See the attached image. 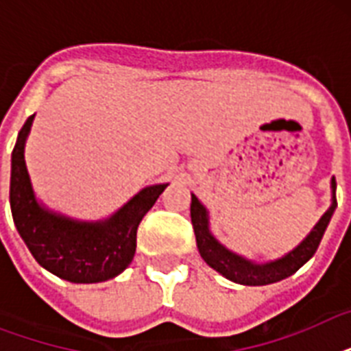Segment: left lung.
Returning <instances> with one entry per match:
<instances>
[{
    "instance_id": "1",
    "label": "left lung",
    "mask_w": 351,
    "mask_h": 351,
    "mask_svg": "<svg viewBox=\"0 0 351 351\" xmlns=\"http://www.w3.org/2000/svg\"><path fill=\"white\" fill-rule=\"evenodd\" d=\"M335 189H337V184H335V178H332V204L326 209V213L313 226V230L302 239V242H299L293 250L288 251L280 258L267 262L250 261L219 242V239L211 233V228H209L208 208L198 200L197 195L191 193V222L195 237H197L198 253L209 267H213L215 271H219L231 282L242 284V286H266V284L278 282L293 275L299 267L304 266L306 262L315 255L322 234L326 231L333 211L337 208Z\"/></svg>"
}]
</instances>
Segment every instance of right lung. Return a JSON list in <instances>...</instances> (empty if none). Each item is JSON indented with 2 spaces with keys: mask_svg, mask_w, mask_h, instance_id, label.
<instances>
[{
  "mask_svg": "<svg viewBox=\"0 0 351 351\" xmlns=\"http://www.w3.org/2000/svg\"><path fill=\"white\" fill-rule=\"evenodd\" d=\"M36 114L27 118L10 158V211L14 226L41 267L74 284L106 282L131 264L136 231L169 184L143 187L101 220L71 219L36 197L25 164V143Z\"/></svg>",
  "mask_w": 351,
  "mask_h": 351,
  "instance_id": "obj_1",
  "label": "right lung"
}]
</instances>
